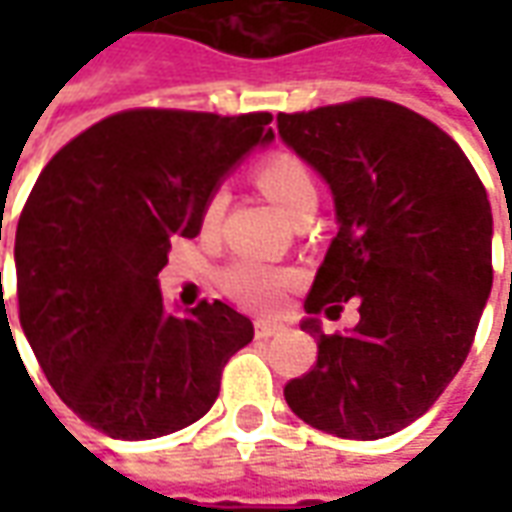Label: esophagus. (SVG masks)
<instances>
[{
  "mask_svg": "<svg viewBox=\"0 0 512 512\" xmlns=\"http://www.w3.org/2000/svg\"><path fill=\"white\" fill-rule=\"evenodd\" d=\"M282 329H285V326L277 321H255V334L260 340H268V337H274V334H279Z\"/></svg>",
  "mask_w": 512,
  "mask_h": 512,
  "instance_id": "obj_1",
  "label": "esophagus"
}]
</instances>
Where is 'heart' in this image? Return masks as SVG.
<instances>
[{"label": "heart", "mask_w": 512, "mask_h": 512, "mask_svg": "<svg viewBox=\"0 0 512 512\" xmlns=\"http://www.w3.org/2000/svg\"><path fill=\"white\" fill-rule=\"evenodd\" d=\"M257 180H260V189L268 194V200L274 202L285 216L296 211L304 200L318 197L310 169L304 167L299 158L288 156V153H279V156H271L268 161H263L260 169H257ZM224 202H227L224 189H216L208 197L205 208H202L205 227H213L219 222ZM222 282L224 290L235 301H241L246 307H255V310H271V307L279 304L282 293L296 282V274L288 271V268L244 257V260H235L233 266H227V271L222 274Z\"/></svg>", "instance_id": "obj_1"}]
</instances>
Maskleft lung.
Here are the masks:
<instances>
[{
  "mask_svg": "<svg viewBox=\"0 0 512 512\" xmlns=\"http://www.w3.org/2000/svg\"><path fill=\"white\" fill-rule=\"evenodd\" d=\"M277 131L329 186L337 219L301 321L318 362L285 400L323 433L384 439L466 362L494 282L491 202L461 147L392 101L277 115ZM348 298L360 323L323 335L314 315L339 314Z\"/></svg>",
  "mask_w": 512,
  "mask_h": 512,
  "instance_id": "1",
  "label": "left lung"
}]
</instances>
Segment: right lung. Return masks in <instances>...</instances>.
Masks as SVG:
<instances>
[{"instance_id":"1","label":"right lung","mask_w":512,"mask_h":512,"mask_svg":"<svg viewBox=\"0 0 512 512\" xmlns=\"http://www.w3.org/2000/svg\"><path fill=\"white\" fill-rule=\"evenodd\" d=\"M271 115L134 109L95 123L40 172L16 230L18 318L73 414L112 439L167 436L208 414L252 321L222 301L167 310L169 241L202 208Z\"/></svg>"}]
</instances>
